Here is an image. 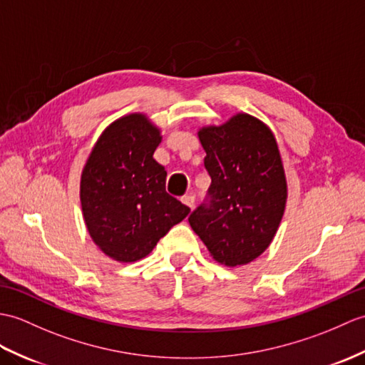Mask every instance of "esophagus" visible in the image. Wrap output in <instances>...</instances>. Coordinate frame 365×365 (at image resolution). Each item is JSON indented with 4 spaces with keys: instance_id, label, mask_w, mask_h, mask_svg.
Returning <instances> with one entry per match:
<instances>
[{
    "instance_id": "esophagus-1",
    "label": "esophagus",
    "mask_w": 365,
    "mask_h": 365,
    "mask_svg": "<svg viewBox=\"0 0 365 365\" xmlns=\"http://www.w3.org/2000/svg\"><path fill=\"white\" fill-rule=\"evenodd\" d=\"M180 200H182V203H185L186 207H190V208L194 207V197L191 196V194H188V196H183Z\"/></svg>"
}]
</instances>
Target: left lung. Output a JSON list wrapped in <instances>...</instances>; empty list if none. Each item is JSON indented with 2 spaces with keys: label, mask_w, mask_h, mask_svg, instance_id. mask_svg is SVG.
Returning a JSON list of instances; mask_svg holds the SVG:
<instances>
[{
  "label": "left lung",
  "mask_w": 365,
  "mask_h": 365,
  "mask_svg": "<svg viewBox=\"0 0 365 365\" xmlns=\"http://www.w3.org/2000/svg\"><path fill=\"white\" fill-rule=\"evenodd\" d=\"M197 137L211 177L210 203L190 216V225L215 261L244 266L257 259L284 215L287 182L270 127L249 113L224 124L203 125Z\"/></svg>",
  "instance_id": "left-lung-1"
}]
</instances>
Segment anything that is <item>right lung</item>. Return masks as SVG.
<instances>
[{
	"label": "right lung",
	"instance_id": "1",
	"mask_svg": "<svg viewBox=\"0 0 365 365\" xmlns=\"http://www.w3.org/2000/svg\"><path fill=\"white\" fill-rule=\"evenodd\" d=\"M162 138L148 115H124L99 135L83 165V222L93 242L118 262L148 257L190 213L166 192L165 166L154 158Z\"/></svg>",
	"mask_w": 365,
	"mask_h": 365
}]
</instances>
